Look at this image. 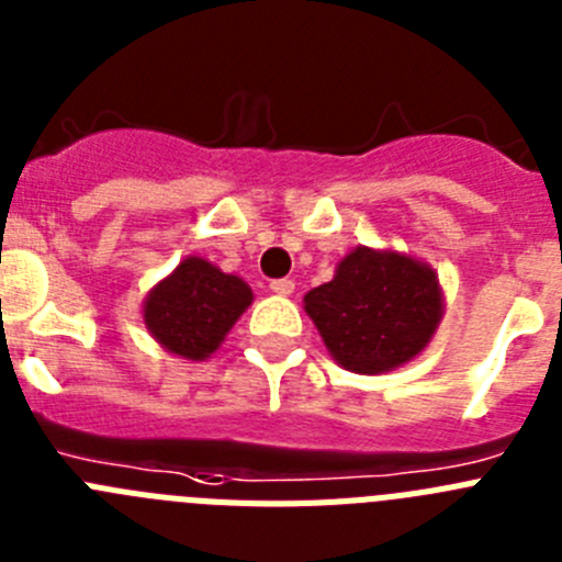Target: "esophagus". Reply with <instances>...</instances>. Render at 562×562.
<instances>
[{
  "instance_id": "34e87169",
  "label": "esophagus",
  "mask_w": 562,
  "mask_h": 562,
  "mask_svg": "<svg viewBox=\"0 0 562 562\" xmlns=\"http://www.w3.org/2000/svg\"><path fill=\"white\" fill-rule=\"evenodd\" d=\"M270 290L276 295H292L295 292V281L292 278H276V281H270Z\"/></svg>"
}]
</instances>
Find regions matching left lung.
I'll return each mask as SVG.
<instances>
[{"label": "left lung", "instance_id": "left-lung-1", "mask_svg": "<svg viewBox=\"0 0 562 562\" xmlns=\"http://www.w3.org/2000/svg\"><path fill=\"white\" fill-rule=\"evenodd\" d=\"M304 304L331 357L357 374L408 362L441 317L439 281L428 265L369 247L342 258L335 278L306 292Z\"/></svg>", "mask_w": 562, "mask_h": 562}]
</instances>
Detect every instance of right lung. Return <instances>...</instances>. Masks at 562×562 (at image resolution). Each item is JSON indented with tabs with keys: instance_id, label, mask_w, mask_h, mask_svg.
<instances>
[{
	"instance_id": "add662e5",
	"label": "right lung",
	"mask_w": 562,
	"mask_h": 562,
	"mask_svg": "<svg viewBox=\"0 0 562 562\" xmlns=\"http://www.w3.org/2000/svg\"><path fill=\"white\" fill-rule=\"evenodd\" d=\"M250 286L205 258H186L146 297L143 317L154 340L188 360H205L250 306Z\"/></svg>"
}]
</instances>
